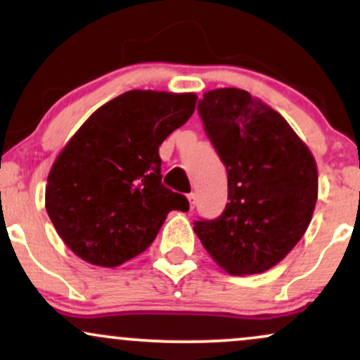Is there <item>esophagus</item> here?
Returning <instances> with one entry per match:
<instances>
[{"mask_svg":"<svg viewBox=\"0 0 360 360\" xmlns=\"http://www.w3.org/2000/svg\"><path fill=\"white\" fill-rule=\"evenodd\" d=\"M188 201H189V206H191V210H194V205H196V194L189 193L188 194Z\"/></svg>","mask_w":360,"mask_h":360,"instance_id":"1","label":"esophagus"}]
</instances>
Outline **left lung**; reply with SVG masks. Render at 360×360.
<instances>
[{"mask_svg": "<svg viewBox=\"0 0 360 360\" xmlns=\"http://www.w3.org/2000/svg\"><path fill=\"white\" fill-rule=\"evenodd\" d=\"M206 137L226 167L229 203L194 232L230 274H257L281 262L311 221L318 172L311 152L278 111L237 88L198 101Z\"/></svg>", "mask_w": 360, "mask_h": 360, "instance_id": "8db88e82", "label": "left lung"}]
</instances>
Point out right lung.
I'll use <instances>...</instances> for the list:
<instances>
[{
    "mask_svg": "<svg viewBox=\"0 0 360 360\" xmlns=\"http://www.w3.org/2000/svg\"><path fill=\"white\" fill-rule=\"evenodd\" d=\"M193 93L127 91L86 120L53 162L45 208L86 262L117 267L155 240L186 196L162 184L159 147L194 111Z\"/></svg>",
    "mask_w": 360,
    "mask_h": 360,
    "instance_id": "right-lung-1",
    "label": "right lung"
}]
</instances>
